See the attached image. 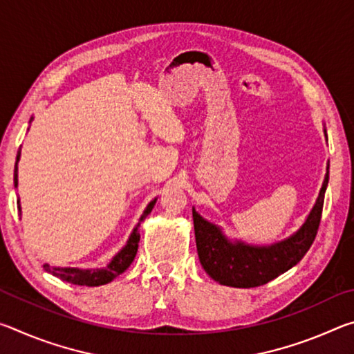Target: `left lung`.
Masks as SVG:
<instances>
[{
  "label": "left lung",
  "instance_id": "8db88e82",
  "mask_svg": "<svg viewBox=\"0 0 354 354\" xmlns=\"http://www.w3.org/2000/svg\"><path fill=\"white\" fill-rule=\"evenodd\" d=\"M328 179L329 171L325 175L319 198L301 227L284 241L266 247L248 245L242 241L231 242L217 225L203 218L195 207L192 209L196 251L206 273L223 286L250 289L267 284L297 266L308 253L319 231Z\"/></svg>",
  "mask_w": 354,
  "mask_h": 354
}]
</instances>
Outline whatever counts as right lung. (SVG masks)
<instances>
[{
  "instance_id": "obj_1",
  "label": "right lung",
  "mask_w": 354,
  "mask_h": 354,
  "mask_svg": "<svg viewBox=\"0 0 354 354\" xmlns=\"http://www.w3.org/2000/svg\"><path fill=\"white\" fill-rule=\"evenodd\" d=\"M19 160H20V151H19V154H17V162H15V170H14L15 187H17V184H19V179H17L19 178V175H17V170H19L17 169V164H19ZM17 203H19V211H21L20 201H17ZM154 205H156V198L149 203L145 211H143L139 223L136 225L133 232H131L127 245H124V247L112 257V261L107 263L104 268H93V270L92 268H88V270H82V268H71V267H50L48 263H44L45 272L51 273L53 277L61 278L62 281H67V283H70V284H77V286L95 287V286H103V284L111 283L112 279H115L118 274H122L131 266V263H133L134 257L137 254V248H139L140 223L147 218V215L153 211Z\"/></svg>"
}]
</instances>
